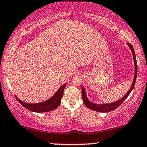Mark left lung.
I'll list each match as a JSON object with an SVG mask.
<instances>
[{
  "label": "left lung",
  "instance_id": "8db88e82",
  "mask_svg": "<svg viewBox=\"0 0 147 147\" xmlns=\"http://www.w3.org/2000/svg\"><path fill=\"white\" fill-rule=\"evenodd\" d=\"M127 45L130 48L131 52H132L133 54V60H134V64H135V74H134V79L133 80L132 84H131V86L130 89L129 90V91L125 94L123 97H122L121 99H119L117 101L114 102L113 103H110V104H95V103L91 102L90 100L88 99L86 91H85V89L84 86L82 88V97L83 100V102L85 106H86L87 108L89 109H92V110L96 111H99V112H109V111H111L114 110L116 108H117L120 105H121L123 102L125 100H126V98L128 97V96L129 95V94L131 92V91L133 90V88H134L135 82H136V78L137 76V60H136V57H135V53L134 51V49H133V47L131 44L129 43H127Z\"/></svg>",
  "mask_w": 147,
  "mask_h": 147
}]
</instances>
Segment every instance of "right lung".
<instances>
[{"label": "right lung", "instance_id": "1", "mask_svg": "<svg viewBox=\"0 0 147 147\" xmlns=\"http://www.w3.org/2000/svg\"><path fill=\"white\" fill-rule=\"evenodd\" d=\"M66 85L67 84L62 85L51 98L43 102L37 103V104H30V103H26L22 101L16 96V98L18 101L20 102V104L24 107L25 108L28 109V110L36 113L47 112V111L54 110L59 106L61 102V98H62L63 95V92H64V89Z\"/></svg>", "mask_w": 147, "mask_h": 147}]
</instances>
